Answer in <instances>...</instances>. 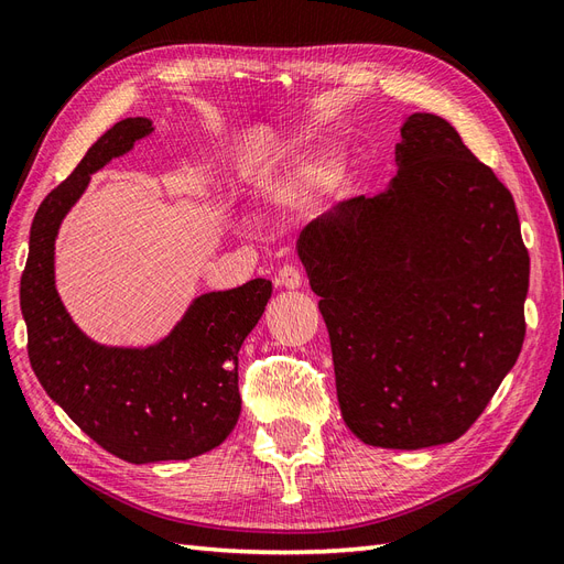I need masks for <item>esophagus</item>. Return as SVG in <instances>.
<instances>
[{"label": "esophagus", "mask_w": 564, "mask_h": 564, "mask_svg": "<svg viewBox=\"0 0 564 564\" xmlns=\"http://www.w3.org/2000/svg\"><path fill=\"white\" fill-rule=\"evenodd\" d=\"M301 282H303V275L296 265H282L275 275V284L284 289H296L301 286Z\"/></svg>", "instance_id": "34e87169"}]
</instances>
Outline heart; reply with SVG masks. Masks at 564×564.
I'll return each instance as SVG.
<instances>
[{"instance_id": "1", "label": "heart", "mask_w": 564, "mask_h": 564, "mask_svg": "<svg viewBox=\"0 0 564 564\" xmlns=\"http://www.w3.org/2000/svg\"><path fill=\"white\" fill-rule=\"evenodd\" d=\"M336 178V166L319 160H303L282 172L272 174L263 183V202L272 209L294 207V204L308 199L311 195L329 187Z\"/></svg>"}]
</instances>
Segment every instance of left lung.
Wrapping results in <instances>:
<instances>
[{
  "label": "left lung",
  "mask_w": 564,
  "mask_h": 564,
  "mask_svg": "<svg viewBox=\"0 0 564 564\" xmlns=\"http://www.w3.org/2000/svg\"><path fill=\"white\" fill-rule=\"evenodd\" d=\"M400 135L388 191L338 202L296 247L346 425L421 449L464 435L516 365L529 253L513 195L447 119L414 112Z\"/></svg>",
  "instance_id": "left-lung-1"
}]
</instances>
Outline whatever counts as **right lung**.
<instances>
[{
	"label": "right lung",
	"instance_id": "add662e5",
	"mask_svg": "<svg viewBox=\"0 0 564 564\" xmlns=\"http://www.w3.org/2000/svg\"><path fill=\"white\" fill-rule=\"evenodd\" d=\"M150 131L145 117L117 122L44 197L21 278L32 371L84 433L129 464L193 458L230 435L242 409L237 352L272 294L263 278L204 294L172 336L145 350L96 346L67 317L54 286L61 220L89 176Z\"/></svg>",
	"mask_w": 564,
	"mask_h": 564
}]
</instances>
